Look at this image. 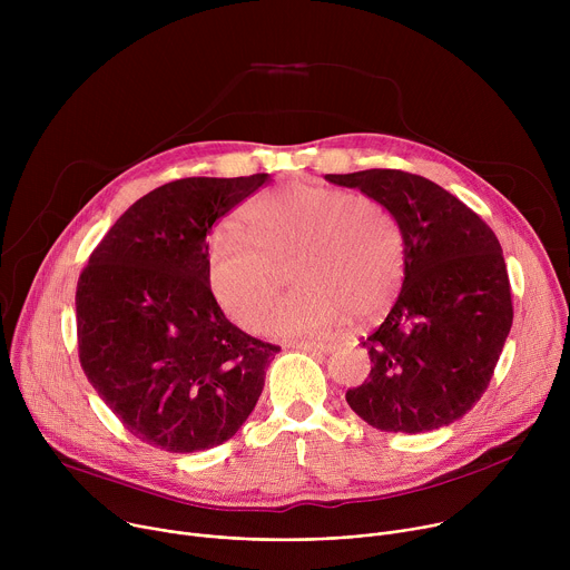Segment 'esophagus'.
Returning <instances> with one entry per match:
<instances>
[{
	"instance_id": "34e87169",
	"label": "esophagus",
	"mask_w": 570,
	"mask_h": 570,
	"mask_svg": "<svg viewBox=\"0 0 570 570\" xmlns=\"http://www.w3.org/2000/svg\"><path fill=\"white\" fill-rule=\"evenodd\" d=\"M288 347L299 352H320V354H330L334 350L332 343H320V341H295V343H288Z\"/></svg>"
}]
</instances>
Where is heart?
I'll return each instance as SVG.
<instances>
[{"label": "heart", "mask_w": 570, "mask_h": 570, "mask_svg": "<svg viewBox=\"0 0 570 570\" xmlns=\"http://www.w3.org/2000/svg\"><path fill=\"white\" fill-rule=\"evenodd\" d=\"M246 232L220 227L205 248L216 302L246 330H257L293 262L299 284L266 317L264 332H327L350 315L370 320L394 299L403 277V236L392 212L345 189L291 180L259 194Z\"/></svg>", "instance_id": "b5f03b06"}]
</instances>
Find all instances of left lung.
Segmentation results:
<instances>
[{"label": "left lung", "mask_w": 570, "mask_h": 570, "mask_svg": "<svg viewBox=\"0 0 570 570\" xmlns=\"http://www.w3.org/2000/svg\"><path fill=\"white\" fill-rule=\"evenodd\" d=\"M383 203L403 236V286L361 345L372 370L350 409L387 433H429L466 415L512 327V293L492 227L440 185L396 169L327 174Z\"/></svg>", "instance_id": "8db88e82"}]
</instances>
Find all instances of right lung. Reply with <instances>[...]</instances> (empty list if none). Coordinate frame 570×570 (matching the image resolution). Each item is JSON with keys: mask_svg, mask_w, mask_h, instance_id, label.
I'll return each mask as SVG.
<instances>
[{"mask_svg": "<svg viewBox=\"0 0 570 570\" xmlns=\"http://www.w3.org/2000/svg\"><path fill=\"white\" fill-rule=\"evenodd\" d=\"M268 178H183L153 189L117 218L78 277L80 367L150 446L214 449L259 401L279 347L225 317L205 248L212 225Z\"/></svg>", "mask_w": 570, "mask_h": 570, "instance_id": "1", "label": "right lung"}]
</instances>
